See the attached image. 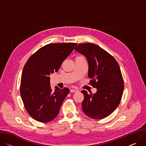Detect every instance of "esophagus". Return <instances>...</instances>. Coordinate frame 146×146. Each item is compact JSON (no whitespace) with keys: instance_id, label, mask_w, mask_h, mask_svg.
Returning a JSON list of instances; mask_svg holds the SVG:
<instances>
[{"instance_id":"obj_1","label":"esophagus","mask_w":146,"mask_h":146,"mask_svg":"<svg viewBox=\"0 0 146 146\" xmlns=\"http://www.w3.org/2000/svg\"><path fill=\"white\" fill-rule=\"evenodd\" d=\"M78 90H74V89H72L70 90V92H77Z\"/></svg>"}]
</instances>
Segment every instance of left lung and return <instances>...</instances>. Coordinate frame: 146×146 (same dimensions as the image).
Returning <instances> with one entry per match:
<instances>
[{
	"label": "left lung",
	"mask_w": 146,
	"mask_h": 146,
	"mask_svg": "<svg viewBox=\"0 0 146 146\" xmlns=\"http://www.w3.org/2000/svg\"><path fill=\"white\" fill-rule=\"evenodd\" d=\"M74 50L86 57L90 83L97 89L94 94L81 91L82 111L92 119H103L115 110L121 99L124 86L119 65L113 56L95 44L81 43Z\"/></svg>",
	"instance_id": "obj_1"
}]
</instances>
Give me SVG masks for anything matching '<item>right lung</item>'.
<instances>
[{
    "instance_id": "1",
    "label": "right lung",
    "mask_w": 146,
    "mask_h": 146,
    "mask_svg": "<svg viewBox=\"0 0 146 146\" xmlns=\"http://www.w3.org/2000/svg\"><path fill=\"white\" fill-rule=\"evenodd\" d=\"M77 43L47 44L37 50L25 65L21 80L20 94L29 114L41 122L54 119L70 90L50 86V74L57 72Z\"/></svg>"
}]
</instances>
